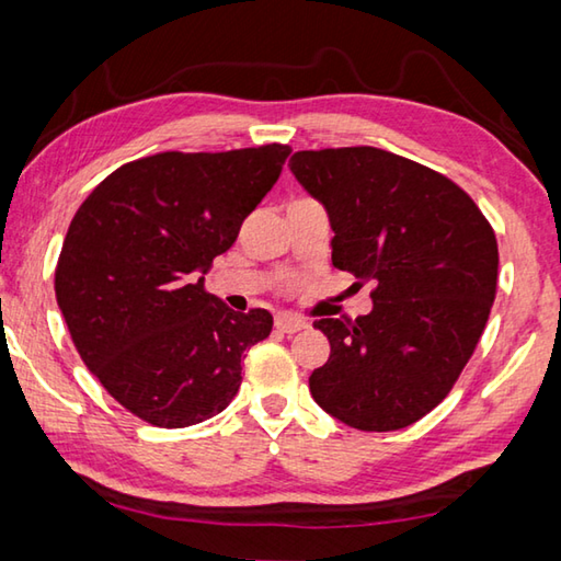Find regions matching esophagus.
Segmentation results:
<instances>
[{
  "instance_id": "34e87169",
  "label": "esophagus",
  "mask_w": 561,
  "mask_h": 561,
  "mask_svg": "<svg viewBox=\"0 0 561 561\" xmlns=\"http://www.w3.org/2000/svg\"><path fill=\"white\" fill-rule=\"evenodd\" d=\"M274 327H277V331H282V334H297V331L307 329V321L289 317V314H279L277 319H274Z\"/></svg>"
}]
</instances>
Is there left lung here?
I'll use <instances>...</instances> for the list:
<instances>
[{
  "instance_id": "1",
  "label": "left lung",
  "mask_w": 561,
  "mask_h": 561,
  "mask_svg": "<svg viewBox=\"0 0 561 561\" xmlns=\"http://www.w3.org/2000/svg\"><path fill=\"white\" fill-rule=\"evenodd\" d=\"M289 168L324 205L334 267L374 284L366 317L314 321L331 354L309 391L351 428H405L450 393L485 331L495 232L453 180L381 148L299 150Z\"/></svg>"
}]
</instances>
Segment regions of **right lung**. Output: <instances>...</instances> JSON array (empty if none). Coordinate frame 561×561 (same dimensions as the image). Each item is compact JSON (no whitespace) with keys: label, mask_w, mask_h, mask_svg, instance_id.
Here are the masks:
<instances>
[{"label":"right lung","mask_w":561,"mask_h":561,"mask_svg":"<svg viewBox=\"0 0 561 561\" xmlns=\"http://www.w3.org/2000/svg\"><path fill=\"white\" fill-rule=\"evenodd\" d=\"M289 146L158 153L103 180L76 210L56 264L73 346L116 401L158 428L222 413L267 309L232 311L205 289L213 260L277 183Z\"/></svg>","instance_id":"right-lung-1"}]
</instances>
